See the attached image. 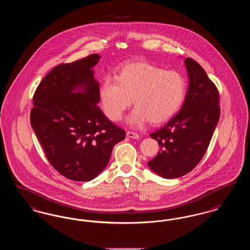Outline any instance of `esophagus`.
I'll list each match as a JSON object with an SVG mask.
<instances>
[{
  "instance_id": "esophagus-1",
  "label": "esophagus",
  "mask_w": 250,
  "mask_h": 250,
  "mask_svg": "<svg viewBox=\"0 0 250 250\" xmlns=\"http://www.w3.org/2000/svg\"><path fill=\"white\" fill-rule=\"evenodd\" d=\"M126 137L131 138V139H136V140H138V139L140 138V135H139L138 133H136V132L128 131V132H126Z\"/></svg>"
}]
</instances>
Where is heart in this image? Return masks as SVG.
Returning <instances> with one entry per match:
<instances>
[{
  "label": "heart",
  "mask_w": 250,
  "mask_h": 250,
  "mask_svg": "<svg viewBox=\"0 0 250 250\" xmlns=\"http://www.w3.org/2000/svg\"><path fill=\"white\" fill-rule=\"evenodd\" d=\"M187 91L188 82L181 72L136 62L123 65L116 77L106 76L99 95L106 116L113 122L122 118L133 97L136 106L127 123L141 126L148 121L156 125L172 117L182 107Z\"/></svg>",
  "instance_id": "b5f03b06"
}]
</instances>
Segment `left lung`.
<instances>
[{
    "label": "left lung",
    "instance_id": "left-lung-1",
    "mask_svg": "<svg viewBox=\"0 0 250 250\" xmlns=\"http://www.w3.org/2000/svg\"><path fill=\"white\" fill-rule=\"evenodd\" d=\"M185 63L189 86L182 108L150 135L160 150L148 166L163 178L184 176L200 163L220 116L219 94L214 83L196 61L187 58Z\"/></svg>",
    "mask_w": 250,
    "mask_h": 250
}]
</instances>
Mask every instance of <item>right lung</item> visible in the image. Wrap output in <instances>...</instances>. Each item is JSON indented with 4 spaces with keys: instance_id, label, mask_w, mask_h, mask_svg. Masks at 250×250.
Instances as JSON below:
<instances>
[{
    "instance_id": "obj_1",
    "label": "right lung",
    "mask_w": 250,
    "mask_h": 250,
    "mask_svg": "<svg viewBox=\"0 0 250 250\" xmlns=\"http://www.w3.org/2000/svg\"><path fill=\"white\" fill-rule=\"evenodd\" d=\"M101 57L55 66L36 88L31 125L48 162L73 181L95 178L107 167L125 132L97 107L99 83L93 67Z\"/></svg>"
}]
</instances>
